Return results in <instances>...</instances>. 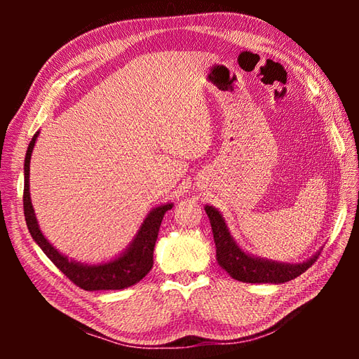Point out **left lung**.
<instances>
[{"mask_svg":"<svg viewBox=\"0 0 359 359\" xmlns=\"http://www.w3.org/2000/svg\"><path fill=\"white\" fill-rule=\"evenodd\" d=\"M205 211L210 217L212 236L216 243L217 262L224 270L231 274L234 279L250 284H262V282H273V284H282L299 276L315 264L318 255L302 264H278L264 261L250 256L236 245V242L226 230L222 216L212 207H205Z\"/></svg>","mask_w":359,"mask_h":359,"instance_id":"1","label":"left lung"}]
</instances>
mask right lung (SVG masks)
Instances as JSON below:
<instances>
[{"instance_id": "right-lung-1", "label": "right lung", "mask_w": 359, "mask_h": 359, "mask_svg": "<svg viewBox=\"0 0 359 359\" xmlns=\"http://www.w3.org/2000/svg\"><path fill=\"white\" fill-rule=\"evenodd\" d=\"M38 133L32 137L29 143L25 160V191H22V205H25V217L29 228V233L32 234L34 241L40 245L50 261L57 265L65 276L69 278L75 285L94 292V290H121L131 287L142 280L149 270L152 269V253L157 241L158 228L162 224V219L168 210L172 208V203H166L163 207L152 210L140 228L139 234L134 239L133 245L129 247L125 255H121L116 261L103 265H81L62 256L46 241L43 233L38 228L36 219L34 215L32 202L29 194V165L30 156L36 140Z\"/></svg>"}]
</instances>
